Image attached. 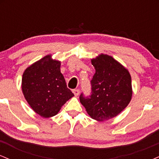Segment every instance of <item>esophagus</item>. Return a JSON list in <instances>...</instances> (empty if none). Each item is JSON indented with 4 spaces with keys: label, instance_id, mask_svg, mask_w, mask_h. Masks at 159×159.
Here are the masks:
<instances>
[{
    "label": "esophagus",
    "instance_id": "obj_1",
    "mask_svg": "<svg viewBox=\"0 0 159 159\" xmlns=\"http://www.w3.org/2000/svg\"><path fill=\"white\" fill-rule=\"evenodd\" d=\"M72 93H73L75 96H78V94H79L80 91H79V90H78V89H75V90H72Z\"/></svg>",
    "mask_w": 159,
    "mask_h": 159
}]
</instances>
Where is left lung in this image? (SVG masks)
Here are the masks:
<instances>
[{
    "label": "left lung",
    "instance_id": "obj_1",
    "mask_svg": "<svg viewBox=\"0 0 159 159\" xmlns=\"http://www.w3.org/2000/svg\"><path fill=\"white\" fill-rule=\"evenodd\" d=\"M95 72L90 97L80 96V102L92 119L105 121L117 116L130 102L132 78L129 70L107 54L91 59Z\"/></svg>",
    "mask_w": 159,
    "mask_h": 159
}]
</instances>
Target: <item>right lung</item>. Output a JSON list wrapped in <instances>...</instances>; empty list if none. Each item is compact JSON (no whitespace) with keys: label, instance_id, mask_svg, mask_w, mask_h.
<instances>
[{"label":"right lung","instance_id":"right-lung-1","mask_svg":"<svg viewBox=\"0 0 159 159\" xmlns=\"http://www.w3.org/2000/svg\"><path fill=\"white\" fill-rule=\"evenodd\" d=\"M61 61L45 56L25 69L21 89L30 107L42 117L58 114L61 107L73 97L61 72Z\"/></svg>","mask_w":159,"mask_h":159}]
</instances>
